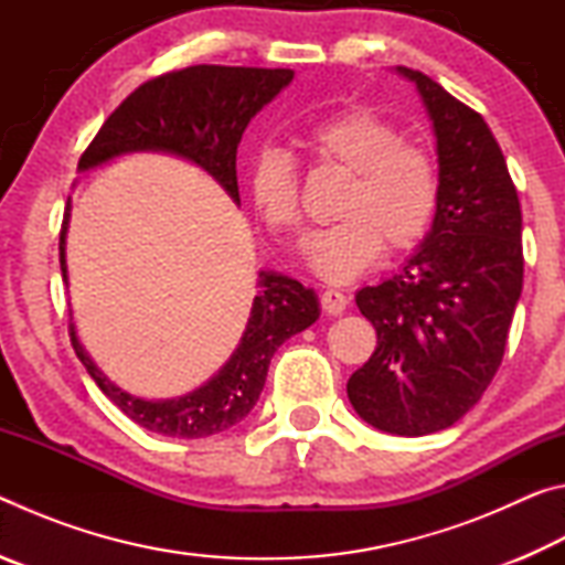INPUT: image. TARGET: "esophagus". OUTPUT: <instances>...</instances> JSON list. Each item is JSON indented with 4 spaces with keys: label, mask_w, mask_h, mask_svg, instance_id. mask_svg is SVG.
Returning <instances> with one entry per match:
<instances>
[{
    "label": "esophagus",
    "mask_w": 565,
    "mask_h": 565,
    "mask_svg": "<svg viewBox=\"0 0 565 565\" xmlns=\"http://www.w3.org/2000/svg\"><path fill=\"white\" fill-rule=\"evenodd\" d=\"M349 299L347 294H341L339 289H327L321 294V309L329 313V317H339V313L347 311Z\"/></svg>",
    "instance_id": "obj_1"
}]
</instances>
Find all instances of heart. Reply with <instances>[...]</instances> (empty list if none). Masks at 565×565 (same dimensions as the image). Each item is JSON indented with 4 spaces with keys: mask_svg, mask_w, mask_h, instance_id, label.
I'll return each instance as SVG.
<instances>
[{
    "mask_svg": "<svg viewBox=\"0 0 565 565\" xmlns=\"http://www.w3.org/2000/svg\"><path fill=\"white\" fill-rule=\"evenodd\" d=\"M309 145L321 159L351 171L337 224L313 228L303 256L329 281L363 274L384 252H408L431 232L441 199V179L431 151L404 141L394 124L369 109L333 114L309 127ZM252 202L262 222L279 236L301 226L299 171L289 151L264 147L248 169Z\"/></svg>",
    "mask_w": 565,
    "mask_h": 565,
    "instance_id": "b5f03b06",
    "label": "heart"
}]
</instances>
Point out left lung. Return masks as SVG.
<instances>
[{"label":"left lung","mask_w":565,"mask_h":565,"mask_svg":"<svg viewBox=\"0 0 565 565\" xmlns=\"http://www.w3.org/2000/svg\"><path fill=\"white\" fill-rule=\"evenodd\" d=\"M434 121L441 199L431 234L388 281L363 286L376 351L349 379L351 406L396 436L454 426L499 371L523 289L521 204L489 124L408 66Z\"/></svg>","instance_id":"obj_1"}]
</instances>
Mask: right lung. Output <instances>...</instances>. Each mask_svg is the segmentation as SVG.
Instances as JSON below:
<instances>
[{
  "label": "right lung",
  "mask_w": 565,
  "mask_h": 565,
  "mask_svg": "<svg viewBox=\"0 0 565 565\" xmlns=\"http://www.w3.org/2000/svg\"><path fill=\"white\" fill-rule=\"evenodd\" d=\"M294 79L291 70L262 66L196 64L154 76L134 89L79 157L87 171L127 151H169L206 169L238 204L236 149L246 124ZM66 202L60 232V264L66 281ZM262 294L254 299L242 343L218 374L194 394L171 401H145L124 394L94 366L76 339V356L97 381L102 394L119 406L134 424L171 438H204L238 424L259 401L271 356L286 339L319 319V301L311 289L281 274L262 271Z\"/></svg>",
  "instance_id": "obj_1"
}]
</instances>
